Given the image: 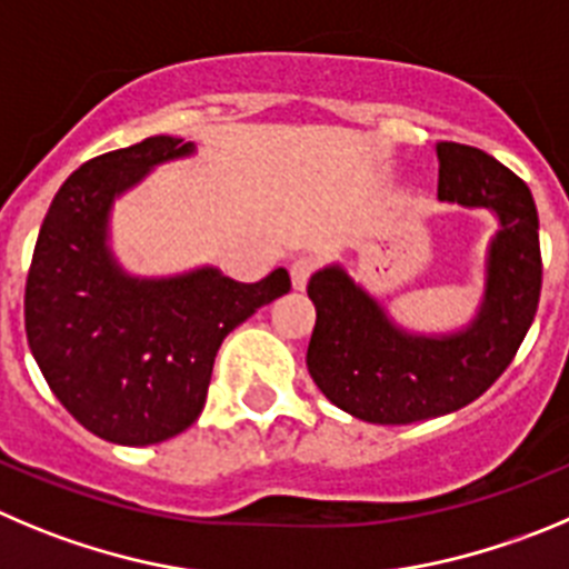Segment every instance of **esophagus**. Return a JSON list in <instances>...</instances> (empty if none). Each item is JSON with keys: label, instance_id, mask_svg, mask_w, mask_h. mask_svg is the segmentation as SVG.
<instances>
[{"label": "esophagus", "instance_id": "esophagus-1", "mask_svg": "<svg viewBox=\"0 0 569 569\" xmlns=\"http://www.w3.org/2000/svg\"><path fill=\"white\" fill-rule=\"evenodd\" d=\"M317 269V260L315 258H297L295 263H291V286H295L297 291H302L306 289V283H309V278H311V272H315Z\"/></svg>", "mask_w": 569, "mask_h": 569}]
</instances>
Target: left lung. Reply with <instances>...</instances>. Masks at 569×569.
Returning <instances> with one entry per match:
<instances>
[{
  "label": "left lung",
  "mask_w": 569,
  "mask_h": 569,
  "mask_svg": "<svg viewBox=\"0 0 569 569\" xmlns=\"http://www.w3.org/2000/svg\"><path fill=\"white\" fill-rule=\"evenodd\" d=\"M435 153L438 199L497 219L475 317L455 331H412L342 263L309 280L317 322L306 365L322 396L359 421L412 423L471 405L517 357L539 306V216L528 184L480 148L438 142Z\"/></svg>",
  "instance_id": "left-lung-1"
}]
</instances>
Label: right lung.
I'll return each instance as SVG.
<instances>
[{
    "label": "right lung",
    "instance_id": "obj_1",
    "mask_svg": "<svg viewBox=\"0 0 569 569\" xmlns=\"http://www.w3.org/2000/svg\"><path fill=\"white\" fill-rule=\"evenodd\" d=\"M196 153L157 134L81 164L52 199L24 289L36 365L67 412L109 443L148 446L201 416L232 328L291 289L274 269L238 283L219 267L142 278L111 249V210L153 168Z\"/></svg>",
    "mask_w": 569,
    "mask_h": 569
}]
</instances>
